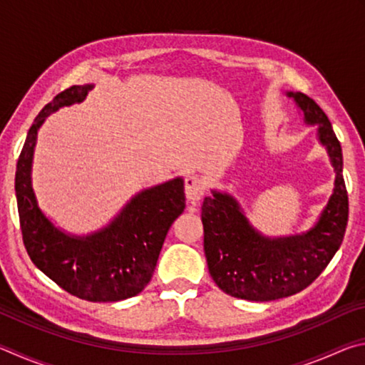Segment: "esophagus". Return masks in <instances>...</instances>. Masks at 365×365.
I'll use <instances>...</instances> for the list:
<instances>
[{"label":"esophagus","instance_id":"34e87169","mask_svg":"<svg viewBox=\"0 0 365 365\" xmlns=\"http://www.w3.org/2000/svg\"><path fill=\"white\" fill-rule=\"evenodd\" d=\"M206 185L201 180V177L197 175H190L185 178V195H187V200L195 202L200 201L201 196L205 195Z\"/></svg>","mask_w":365,"mask_h":365}]
</instances>
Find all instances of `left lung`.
<instances>
[{
  "instance_id": "8db88e82",
  "label": "left lung",
  "mask_w": 365,
  "mask_h": 365,
  "mask_svg": "<svg viewBox=\"0 0 365 365\" xmlns=\"http://www.w3.org/2000/svg\"><path fill=\"white\" fill-rule=\"evenodd\" d=\"M293 96L335 168V190L317 225L306 235L269 240L252 230L230 196L214 193L201 207L205 255L212 280L227 294L248 301H274L299 293L322 274L343 243L348 225V191L341 145L322 108L304 93Z\"/></svg>"
}]
</instances>
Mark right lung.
Returning a JSON list of instances; mask_svg holds the SVG:
<instances>
[{"label": "right lung", "mask_w": 365, "mask_h": 365, "mask_svg": "<svg viewBox=\"0 0 365 365\" xmlns=\"http://www.w3.org/2000/svg\"><path fill=\"white\" fill-rule=\"evenodd\" d=\"M90 85H72L49 101L27 133L16 169V197L24 246L32 262L80 299L113 302L137 296L150 283L170 225L183 212V180L135 196L113 224L86 238L67 237L36 206L30 185L36 132L48 114L80 103Z\"/></svg>", "instance_id": "right-lung-1"}]
</instances>
